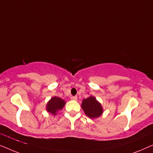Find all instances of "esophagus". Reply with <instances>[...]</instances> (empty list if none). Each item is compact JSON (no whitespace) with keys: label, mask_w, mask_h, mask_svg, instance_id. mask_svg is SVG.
<instances>
[{"label":"esophagus","mask_w":153,"mask_h":153,"mask_svg":"<svg viewBox=\"0 0 153 153\" xmlns=\"http://www.w3.org/2000/svg\"><path fill=\"white\" fill-rule=\"evenodd\" d=\"M70 98H71V100H77L76 96H72V97H71Z\"/></svg>","instance_id":"34e87169"}]
</instances>
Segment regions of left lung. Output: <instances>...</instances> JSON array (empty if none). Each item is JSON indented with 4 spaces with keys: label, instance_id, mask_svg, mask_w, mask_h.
<instances>
[{
    "label": "left lung",
    "instance_id": "1",
    "mask_svg": "<svg viewBox=\"0 0 153 153\" xmlns=\"http://www.w3.org/2000/svg\"><path fill=\"white\" fill-rule=\"evenodd\" d=\"M81 107L85 114L91 118H97L103 112L101 104L94 97H89L83 100Z\"/></svg>",
    "mask_w": 153,
    "mask_h": 153
}]
</instances>
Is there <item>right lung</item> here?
I'll list each match as a JSON object with an SVG mask.
<instances>
[{
    "label": "right lung",
    "mask_w": 153,
    "mask_h": 153,
    "mask_svg": "<svg viewBox=\"0 0 153 153\" xmlns=\"http://www.w3.org/2000/svg\"><path fill=\"white\" fill-rule=\"evenodd\" d=\"M65 102L60 97H53L49 100L47 105V110L51 114L56 115L58 111L61 110L65 106Z\"/></svg>",
    "instance_id": "1"
}]
</instances>
